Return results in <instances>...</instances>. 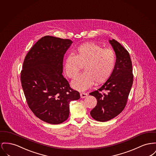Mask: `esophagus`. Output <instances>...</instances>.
Listing matches in <instances>:
<instances>
[{"mask_svg": "<svg viewBox=\"0 0 156 156\" xmlns=\"http://www.w3.org/2000/svg\"><path fill=\"white\" fill-rule=\"evenodd\" d=\"M80 96H81V98H85L88 96V94L87 93H85V92H81L80 94Z\"/></svg>", "mask_w": 156, "mask_h": 156, "instance_id": "esophagus-1", "label": "esophagus"}]
</instances>
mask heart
Segmentation results:
<instances>
[{"mask_svg":"<svg viewBox=\"0 0 156 156\" xmlns=\"http://www.w3.org/2000/svg\"><path fill=\"white\" fill-rule=\"evenodd\" d=\"M116 63V55L110 49L94 44H84L76 48L73 55L65 60L64 71L69 78L75 79L82 66L84 73L72 83L73 88L85 91L95 83L99 85L106 81L112 73Z\"/></svg>","mask_w":156,"mask_h":156,"instance_id":"heart-1","label":"heart"}]
</instances>
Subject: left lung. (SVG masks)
Instances as JSON below:
<instances>
[{"label": "left lung", "instance_id": "obj_1", "mask_svg": "<svg viewBox=\"0 0 156 156\" xmlns=\"http://www.w3.org/2000/svg\"><path fill=\"white\" fill-rule=\"evenodd\" d=\"M110 43L116 55L114 69L101 87L90 93L97 100L90 114L101 122L112 119L123 111L133 83L132 62L128 51L115 39L110 40Z\"/></svg>", "mask_w": 156, "mask_h": 156}]
</instances>
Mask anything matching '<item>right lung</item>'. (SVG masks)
<instances>
[{
  "instance_id": "add662e5",
  "label": "right lung",
  "mask_w": 156,
  "mask_h": 156,
  "mask_svg": "<svg viewBox=\"0 0 156 156\" xmlns=\"http://www.w3.org/2000/svg\"><path fill=\"white\" fill-rule=\"evenodd\" d=\"M73 43L68 39L45 36L26 55L20 73L29 108L39 119L58 124L68 119L69 103L80 94L62 75L65 54Z\"/></svg>"
}]
</instances>
